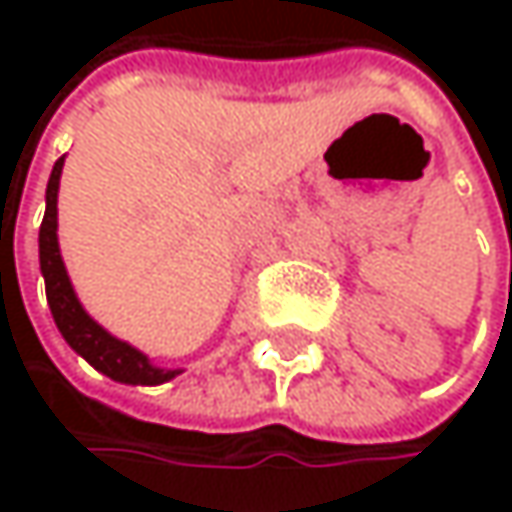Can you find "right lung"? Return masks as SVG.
<instances>
[{
  "mask_svg": "<svg viewBox=\"0 0 512 512\" xmlns=\"http://www.w3.org/2000/svg\"><path fill=\"white\" fill-rule=\"evenodd\" d=\"M61 168H64V156L55 159L47 183V213L41 222V234H38V252H41V275L47 284V302H50L52 320L61 332V338L70 344V350L76 356H82L94 370H100L103 376L124 382V385H162L168 379H174L177 373H183L180 367L168 370V367H156L151 358L142 350H136L133 344L115 338L112 332H106L79 302L70 275L64 269L61 249H58V180H61Z\"/></svg>",
  "mask_w": 512,
  "mask_h": 512,
  "instance_id": "obj_1",
  "label": "right lung"
}]
</instances>
